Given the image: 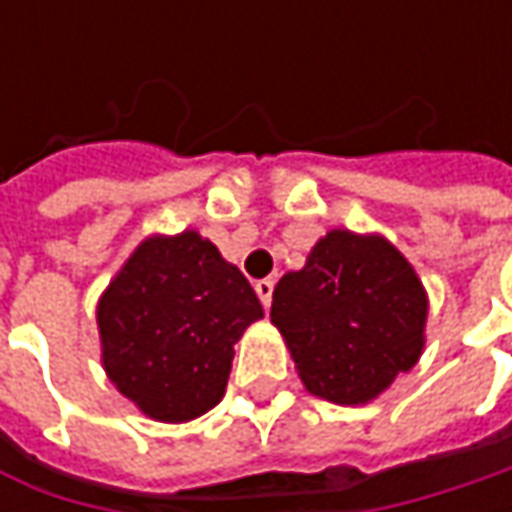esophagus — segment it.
<instances>
[{
  "label": "esophagus",
  "mask_w": 512,
  "mask_h": 512,
  "mask_svg": "<svg viewBox=\"0 0 512 512\" xmlns=\"http://www.w3.org/2000/svg\"><path fill=\"white\" fill-rule=\"evenodd\" d=\"M253 287H256V296L262 299V305L270 307V302H273V282L270 279H259Z\"/></svg>",
  "instance_id": "esophagus-1"
}]
</instances>
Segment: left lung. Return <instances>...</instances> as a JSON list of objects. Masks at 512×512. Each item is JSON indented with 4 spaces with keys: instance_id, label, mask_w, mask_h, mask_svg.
<instances>
[{
    "instance_id": "left-lung-1",
    "label": "left lung",
    "mask_w": 512,
    "mask_h": 512,
    "mask_svg": "<svg viewBox=\"0 0 512 512\" xmlns=\"http://www.w3.org/2000/svg\"><path fill=\"white\" fill-rule=\"evenodd\" d=\"M270 322L313 396L367 404L419 362L427 293L387 239L330 230L279 279Z\"/></svg>"
}]
</instances>
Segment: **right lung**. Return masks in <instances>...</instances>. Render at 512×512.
<instances>
[{"label":"right lung","instance_id":"1","mask_svg":"<svg viewBox=\"0 0 512 512\" xmlns=\"http://www.w3.org/2000/svg\"><path fill=\"white\" fill-rule=\"evenodd\" d=\"M265 310L242 270L196 230L150 236L96 307L102 364L156 422H190L222 402L233 344Z\"/></svg>","mask_w":512,"mask_h":512}]
</instances>
